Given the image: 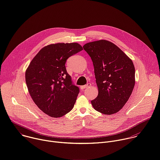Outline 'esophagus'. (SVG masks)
<instances>
[{"label":"esophagus","instance_id":"esophagus-1","mask_svg":"<svg viewBox=\"0 0 160 160\" xmlns=\"http://www.w3.org/2000/svg\"><path fill=\"white\" fill-rule=\"evenodd\" d=\"M90 86H91V84H90V83H87L86 85L82 86V87H81V88H82V89H85V88H87L90 87Z\"/></svg>","mask_w":160,"mask_h":160}]
</instances>
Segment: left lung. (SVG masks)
<instances>
[{
	"instance_id": "8db88e82",
	"label": "left lung",
	"mask_w": 160,
	"mask_h": 160,
	"mask_svg": "<svg viewBox=\"0 0 160 160\" xmlns=\"http://www.w3.org/2000/svg\"><path fill=\"white\" fill-rule=\"evenodd\" d=\"M83 49L93 62L98 97L91 101L98 111L111 115L128 101L135 85L132 61L113 43L100 40L85 43Z\"/></svg>"
}]
</instances>
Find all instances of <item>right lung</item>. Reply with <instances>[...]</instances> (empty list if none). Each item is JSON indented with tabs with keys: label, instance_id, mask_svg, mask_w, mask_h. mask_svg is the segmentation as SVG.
I'll return each mask as SVG.
<instances>
[{
	"label": "right lung",
	"instance_id": "1",
	"mask_svg": "<svg viewBox=\"0 0 160 160\" xmlns=\"http://www.w3.org/2000/svg\"><path fill=\"white\" fill-rule=\"evenodd\" d=\"M82 50L78 43L48 45L37 53L26 70L30 95L38 108L51 117L64 116L75 105L80 90L72 83L65 63Z\"/></svg>",
	"mask_w": 160,
	"mask_h": 160
}]
</instances>
